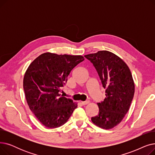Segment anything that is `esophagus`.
<instances>
[{
	"instance_id": "1",
	"label": "esophagus",
	"mask_w": 155,
	"mask_h": 155,
	"mask_svg": "<svg viewBox=\"0 0 155 155\" xmlns=\"http://www.w3.org/2000/svg\"><path fill=\"white\" fill-rule=\"evenodd\" d=\"M89 102H89L88 101H85V102H81V103H82V104L83 105H87V104H88Z\"/></svg>"
}]
</instances>
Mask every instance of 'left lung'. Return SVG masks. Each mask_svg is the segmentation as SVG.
<instances>
[{"mask_svg": "<svg viewBox=\"0 0 155 155\" xmlns=\"http://www.w3.org/2000/svg\"><path fill=\"white\" fill-rule=\"evenodd\" d=\"M84 56L93 63L106 96L97 103L99 114L91 118L92 122L102 129H112L123 119L133 101L134 83L131 72L127 64L112 52L99 51Z\"/></svg>", "mask_w": 155, "mask_h": 155, "instance_id": "1", "label": "left lung"}]
</instances>
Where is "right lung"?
Returning <instances> with one entry per match:
<instances>
[{"label": "right lung", "instance_id": "obj_1", "mask_svg": "<svg viewBox=\"0 0 155 155\" xmlns=\"http://www.w3.org/2000/svg\"><path fill=\"white\" fill-rule=\"evenodd\" d=\"M84 60L81 55L47 52L29 64L23 79L24 93L30 110L45 127L61 126L77 107L60 91L73 68Z\"/></svg>", "mask_w": 155, "mask_h": 155}]
</instances>
